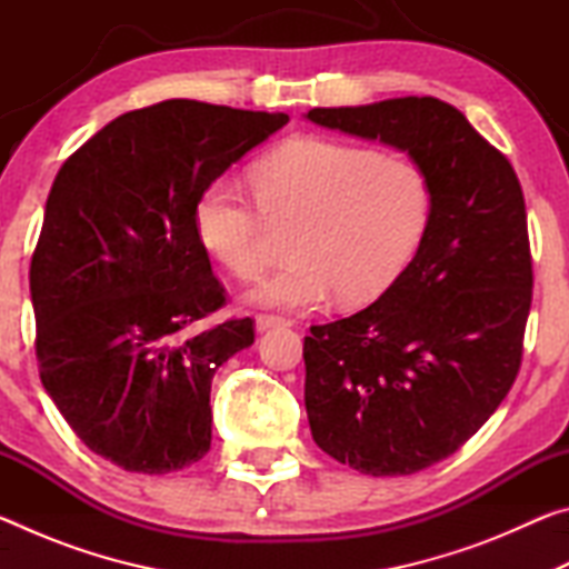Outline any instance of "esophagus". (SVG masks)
<instances>
[{"label": "esophagus", "mask_w": 569, "mask_h": 569, "mask_svg": "<svg viewBox=\"0 0 569 569\" xmlns=\"http://www.w3.org/2000/svg\"><path fill=\"white\" fill-rule=\"evenodd\" d=\"M276 326H291V321L283 319V316H273V313H258L256 316V329L258 331L276 329Z\"/></svg>", "instance_id": "34e87169"}]
</instances>
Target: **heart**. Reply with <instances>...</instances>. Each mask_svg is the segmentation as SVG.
<instances>
[{"instance_id": "obj_1", "label": "heart", "mask_w": 569, "mask_h": 569, "mask_svg": "<svg viewBox=\"0 0 569 569\" xmlns=\"http://www.w3.org/2000/svg\"><path fill=\"white\" fill-rule=\"evenodd\" d=\"M246 188L216 178L192 203L200 248L236 278L266 268L273 228H293L291 263L250 291V301L316 308L377 301L407 271L431 220V182L417 162L351 142L298 134L250 168Z\"/></svg>"}]
</instances>
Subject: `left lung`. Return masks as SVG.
Wrapping results in <instances>:
<instances>
[{"instance_id": "1", "label": "left lung", "mask_w": 569, "mask_h": 569, "mask_svg": "<svg viewBox=\"0 0 569 569\" xmlns=\"http://www.w3.org/2000/svg\"><path fill=\"white\" fill-rule=\"evenodd\" d=\"M306 118L403 150L431 182L429 228L399 281L303 339L316 445L361 475H413L475 437L517 379L532 306L522 186L512 162L437 98Z\"/></svg>"}]
</instances>
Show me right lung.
<instances>
[{
  "label": "right lung",
  "mask_w": 569,
  "mask_h": 569,
  "mask_svg": "<svg viewBox=\"0 0 569 569\" xmlns=\"http://www.w3.org/2000/svg\"><path fill=\"white\" fill-rule=\"evenodd\" d=\"M283 112L166 100L124 112L57 172L32 253L42 387L94 455L168 475L210 449V381L253 343V319L198 323L226 288L192 203Z\"/></svg>",
  "instance_id": "right-lung-1"
}]
</instances>
